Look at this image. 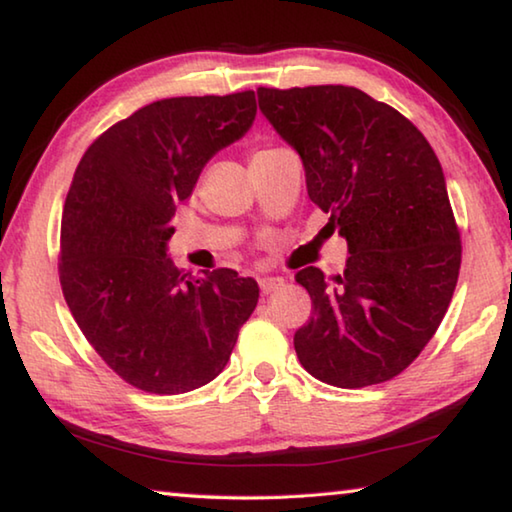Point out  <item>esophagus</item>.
Returning <instances> with one entry per match:
<instances>
[{"instance_id":"esophagus-1","label":"esophagus","mask_w":512,"mask_h":512,"mask_svg":"<svg viewBox=\"0 0 512 512\" xmlns=\"http://www.w3.org/2000/svg\"><path fill=\"white\" fill-rule=\"evenodd\" d=\"M282 287H284L282 277H262V280H259V291H262L264 296H268V293H273Z\"/></svg>"}]
</instances>
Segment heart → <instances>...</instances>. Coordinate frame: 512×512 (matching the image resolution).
Instances as JSON below:
<instances>
[{
    "mask_svg": "<svg viewBox=\"0 0 512 512\" xmlns=\"http://www.w3.org/2000/svg\"><path fill=\"white\" fill-rule=\"evenodd\" d=\"M266 151H271V149H266ZM257 153H264V151H257ZM257 153H255V155H257Z\"/></svg>",
    "mask_w": 512,
    "mask_h": 512,
    "instance_id": "heart-1",
    "label": "heart"
}]
</instances>
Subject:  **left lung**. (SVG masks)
I'll return each mask as SVG.
<instances>
[{
    "label": "left lung",
    "instance_id": "obj_1",
    "mask_svg": "<svg viewBox=\"0 0 512 512\" xmlns=\"http://www.w3.org/2000/svg\"><path fill=\"white\" fill-rule=\"evenodd\" d=\"M257 99L348 241L341 275L296 273L314 305L293 336L302 368L339 388L393 379L436 334L461 271L443 167L402 112L357 88H257Z\"/></svg>",
    "mask_w": 512,
    "mask_h": 512
}]
</instances>
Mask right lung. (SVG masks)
I'll return each mask as SVG.
<instances>
[{
    "label": "right lung",
    "instance_id": "1",
    "mask_svg": "<svg viewBox=\"0 0 512 512\" xmlns=\"http://www.w3.org/2000/svg\"><path fill=\"white\" fill-rule=\"evenodd\" d=\"M255 115L253 90L153 101L101 133L76 167L60 225V287L106 366L144 393L212 381L257 307L253 277L232 268L194 277L167 257L176 205Z\"/></svg>",
    "mask_w": 512,
    "mask_h": 512
}]
</instances>
